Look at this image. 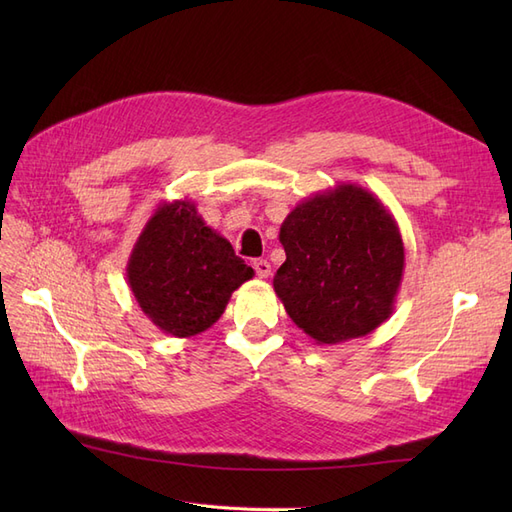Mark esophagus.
I'll return each instance as SVG.
<instances>
[{
    "instance_id": "esophagus-1",
    "label": "esophagus",
    "mask_w": 512,
    "mask_h": 512,
    "mask_svg": "<svg viewBox=\"0 0 512 512\" xmlns=\"http://www.w3.org/2000/svg\"><path fill=\"white\" fill-rule=\"evenodd\" d=\"M254 271H256V275L260 277V280H265V277L271 275V265H269L267 260L258 258V260H254Z\"/></svg>"
}]
</instances>
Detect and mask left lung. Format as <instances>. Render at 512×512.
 I'll return each mask as SVG.
<instances>
[{
    "label": "left lung",
    "mask_w": 512,
    "mask_h": 512,
    "mask_svg": "<svg viewBox=\"0 0 512 512\" xmlns=\"http://www.w3.org/2000/svg\"><path fill=\"white\" fill-rule=\"evenodd\" d=\"M286 262L273 290L320 346L365 337L391 318L406 252L393 213L356 183L294 207L280 228Z\"/></svg>",
    "instance_id": "1"
}]
</instances>
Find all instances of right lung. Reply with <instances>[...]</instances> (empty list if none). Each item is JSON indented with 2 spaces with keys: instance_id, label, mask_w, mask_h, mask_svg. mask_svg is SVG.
Segmentation results:
<instances>
[{
  "instance_id": "right-lung-1",
  "label": "right lung",
  "mask_w": 512,
  "mask_h": 512,
  "mask_svg": "<svg viewBox=\"0 0 512 512\" xmlns=\"http://www.w3.org/2000/svg\"><path fill=\"white\" fill-rule=\"evenodd\" d=\"M128 286L143 314L173 337H194L220 320L230 294L254 269L209 228L192 200L160 203L128 258Z\"/></svg>"
}]
</instances>
